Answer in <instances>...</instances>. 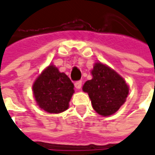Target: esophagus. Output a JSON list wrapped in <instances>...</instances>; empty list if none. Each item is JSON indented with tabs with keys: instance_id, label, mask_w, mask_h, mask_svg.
Here are the masks:
<instances>
[{
	"instance_id": "esophagus-1",
	"label": "esophagus",
	"mask_w": 155,
	"mask_h": 155,
	"mask_svg": "<svg viewBox=\"0 0 155 155\" xmlns=\"http://www.w3.org/2000/svg\"><path fill=\"white\" fill-rule=\"evenodd\" d=\"M81 84H82L81 81H77L74 82V87H75L77 89H80V88L81 87Z\"/></svg>"
}]
</instances>
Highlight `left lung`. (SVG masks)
<instances>
[{
	"label": "left lung",
	"mask_w": 155,
	"mask_h": 155,
	"mask_svg": "<svg viewBox=\"0 0 155 155\" xmlns=\"http://www.w3.org/2000/svg\"><path fill=\"white\" fill-rule=\"evenodd\" d=\"M92 80L85 82L83 91L88 94L93 109L102 116L112 115L124 104L129 93L124 80L114 70L96 63Z\"/></svg>",
	"instance_id": "obj_1"
}]
</instances>
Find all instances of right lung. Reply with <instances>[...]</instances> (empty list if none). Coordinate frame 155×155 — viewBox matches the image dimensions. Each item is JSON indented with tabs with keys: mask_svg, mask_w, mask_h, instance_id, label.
Returning a JSON list of instances; mask_svg holds the SVG:
<instances>
[{
	"mask_svg": "<svg viewBox=\"0 0 155 155\" xmlns=\"http://www.w3.org/2000/svg\"><path fill=\"white\" fill-rule=\"evenodd\" d=\"M74 84L64 73L49 66L33 85V93L39 107L49 113H60L68 108Z\"/></svg>",
	"mask_w": 155,
	"mask_h": 155,
	"instance_id": "add662e5",
	"label": "right lung"
}]
</instances>
